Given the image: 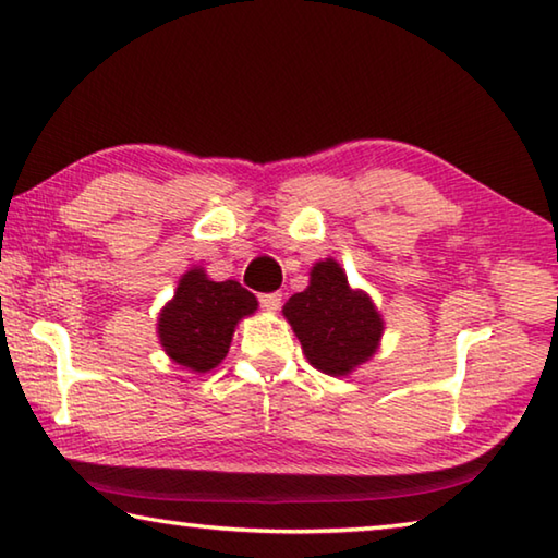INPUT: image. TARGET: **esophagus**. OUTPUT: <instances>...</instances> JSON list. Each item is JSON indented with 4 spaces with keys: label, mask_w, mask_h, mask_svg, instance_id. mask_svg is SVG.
<instances>
[{
    "label": "esophagus",
    "mask_w": 558,
    "mask_h": 558,
    "mask_svg": "<svg viewBox=\"0 0 558 558\" xmlns=\"http://www.w3.org/2000/svg\"><path fill=\"white\" fill-rule=\"evenodd\" d=\"M259 304H262L264 311L274 314V311H279V306H281V294H279V291H274V294H262Z\"/></svg>",
    "instance_id": "1"
}]
</instances>
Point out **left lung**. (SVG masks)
I'll list each match as a JSON object with an SVG mask.
<instances>
[{"instance_id": "left-lung-1", "label": "left lung", "mask_w": 558, "mask_h": 558, "mask_svg": "<svg viewBox=\"0 0 558 558\" xmlns=\"http://www.w3.org/2000/svg\"><path fill=\"white\" fill-rule=\"evenodd\" d=\"M281 314L308 363L330 377H348L373 360L383 343V314L369 294L348 284V274L333 257L311 267L308 287L291 296Z\"/></svg>"}]
</instances>
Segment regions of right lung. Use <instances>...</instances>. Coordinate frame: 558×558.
I'll list each match as a JSON object with an SVG mask.
<instances>
[{"label": "right lung", "instance_id": "add662e5", "mask_svg": "<svg viewBox=\"0 0 558 558\" xmlns=\"http://www.w3.org/2000/svg\"><path fill=\"white\" fill-rule=\"evenodd\" d=\"M257 306L240 281H213L203 267H191L161 308L156 336L171 363L205 375L222 363L234 328Z\"/></svg>", "mask_w": 558, "mask_h": 558}]
</instances>
